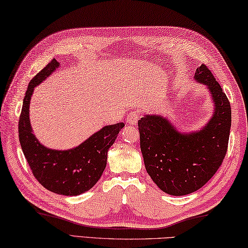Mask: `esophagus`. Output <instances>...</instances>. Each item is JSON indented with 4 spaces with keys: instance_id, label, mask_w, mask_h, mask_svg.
I'll use <instances>...</instances> for the list:
<instances>
[{
    "instance_id": "obj_1",
    "label": "esophagus",
    "mask_w": 248,
    "mask_h": 248,
    "mask_svg": "<svg viewBox=\"0 0 248 248\" xmlns=\"http://www.w3.org/2000/svg\"><path fill=\"white\" fill-rule=\"evenodd\" d=\"M139 119H140L139 112L134 111V112H130V113L127 115V119H126V122H127L129 125H135V124H136V123L138 122Z\"/></svg>"
}]
</instances>
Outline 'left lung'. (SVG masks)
I'll list each match as a JSON object with an SVG mask.
<instances>
[{
  "instance_id": "1",
  "label": "left lung",
  "mask_w": 248,
  "mask_h": 248,
  "mask_svg": "<svg viewBox=\"0 0 248 248\" xmlns=\"http://www.w3.org/2000/svg\"><path fill=\"white\" fill-rule=\"evenodd\" d=\"M194 80L209 91L214 113L202 128L179 132L167 118L144 114L138 121L140 149L151 179L165 193L186 195L206 184L225 158L231 127V107L221 86L202 64Z\"/></svg>"
}]
</instances>
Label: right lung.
Returning a JSON list of instances; mask_svg holds the SVG:
<instances>
[{"label":"right lung","mask_w":248,"mask_h":248,"mask_svg":"<svg viewBox=\"0 0 248 248\" xmlns=\"http://www.w3.org/2000/svg\"><path fill=\"white\" fill-rule=\"evenodd\" d=\"M60 63L55 58L29 83L18 124L19 142L33 176L51 192L78 195L91 190L104 172L108 150L124 123L104 126L81 144L68 150L45 147L34 136L30 124V100L34 87L45 81Z\"/></svg>","instance_id":"add662e5"}]
</instances>
